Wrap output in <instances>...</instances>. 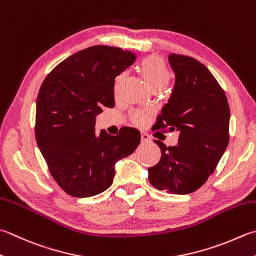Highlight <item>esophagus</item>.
I'll return each mask as SVG.
<instances>
[{
  "label": "esophagus",
  "instance_id": "1",
  "mask_svg": "<svg viewBox=\"0 0 256 256\" xmlns=\"http://www.w3.org/2000/svg\"><path fill=\"white\" fill-rule=\"evenodd\" d=\"M141 142L142 143H148V142H151V138H150V135L145 132H141Z\"/></svg>",
  "mask_w": 256,
  "mask_h": 256
}]
</instances>
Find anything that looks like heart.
I'll return each instance as SVG.
<instances>
[{"instance_id":"1","label":"heart","mask_w":256,"mask_h":256,"mask_svg":"<svg viewBox=\"0 0 256 256\" xmlns=\"http://www.w3.org/2000/svg\"><path fill=\"white\" fill-rule=\"evenodd\" d=\"M138 72L142 75L143 78L146 81L150 88L153 92L158 91L161 92L162 90L168 86L170 81L172 78L171 71H170L166 63L164 62V60L156 55L153 56L145 58L143 61L140 63ZM125 80V73L120 74L116 76L114 82V91L116 93L120 88L122 86V84ZM131 118L133 122L136 124H142L145 122V120L148 118V112L144 111H134L131 114Z\"/></svg>"}]
</instances>
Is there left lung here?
Listing matches in <instances>:
<instances>
[{
	"mask_svg": "<svg viewBox=\"0 0 256 256\" xmlns=\"http://www.w3.org/2000/svg\"><path fill=\"white\" fill-rule=\"evenodd\" d=\"M175 75L168 103L155 128L178 131V142L161 148V160L148 168L155 188L171 194H190L206 182L228 144L230 108L225 93L208 68L198 60L170 54Z\"/></svg>",
	"mask_w": 256,
	"mask_h": 256,
	"instance_id": "1",
	"label": "left lung"
}]
</instances>
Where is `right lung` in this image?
I'll list each match as a JSON object with an SVG mask.
<instances>
[{
	"mask_svg": "<svg viewBox=\"0 0 256 256\" xmlns=\"http://www.w3.org/2000/svg\"><path fill=\"white\" fill-rule=\"evenodd\" d=\"M122 48L96 45L65 58L41 85L35 138L53 178L64 192L90 198L111 186L115 164L141 141L136 128L113 136L95 131L102 108L114 106V81L135 62Z\"/></svg>",
	"mask_w": 256,
	"mask_h": 256,
	"instance_id": "1",
	"label": "right lung"
}]
</instances>
